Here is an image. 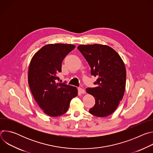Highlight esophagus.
<instances>
[{"label":"esophagus","instance_id":"esophagus-1","mask_svg":"<svg viewBox=\"0 0 153 153\" xmlns=\"http://www.w3.org/2000/svg\"><path fill=\"white\" fill-rule=\"evenodd\" d=\"M78 91H79V93H80V94H84V93H85V91L83 88H78Z\"/></svg>","mask_w":153,"mask_h":153}]
</instances>
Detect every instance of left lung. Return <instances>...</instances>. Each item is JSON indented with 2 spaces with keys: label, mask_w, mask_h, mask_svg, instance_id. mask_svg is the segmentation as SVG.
I'll return each mask as SVG.
<instances>
[{
  "label": "left lung",
  "mask_w": 153,
  "mask_h": 153,
  "mask_svg": "<svg viewBox=\"0 0 153 153\" xmlns=\"http://www.w3.org/2000/svg\"><path fill=\"white\" fill-rule=\"evenodd\" d=\"M77 49L90 65L91 74L97 77L94 83L97 86L86 90L96 101L89 112L99 117L111 114L122 100L125 90L126 68L122 59L107 45H80Z\"/></svg>",
  "instance_id": "8db88e82"
}]
</instances>
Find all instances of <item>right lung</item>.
<instances>
[{
  "label": "right lung",
  "instance_id": "1",
  "mask_svg": "<svg viewBox=\"0 0 153 153\" xmlns=\"http://www.w3.org/2000/svg\"><path fill=\"white\" fill-rule=\"evenodd\" d=\"M75 47L70 44H48L40 49L30 62L28 74L30 90L38 105L50 116L65 114L71 99L77 96L76 87L57 83L63 60Z\"/></svg>",
  "mask_w": 153,
  "mask_h": 153
}]
</instances>
